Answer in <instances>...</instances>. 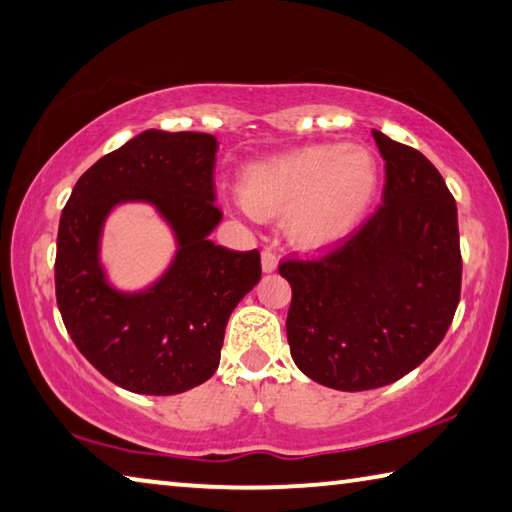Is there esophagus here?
<instances>
[{
    "label": "esophagus",
    "instance_id": "34e87169",
    "mask_svg": "<svg viewBox=\"0 0 512 512\" xmlns=\"http://www.w3.org/2000/svg\"><path fill=\"white\" fill-rule=\"evenodd\" d=\"M261 263H263V272H274L276 267H279V256H276V251L272 247L263 249Z\"/></svg>",
    "mask_w": 512,
    "mask_h": 512
}]
</instances>
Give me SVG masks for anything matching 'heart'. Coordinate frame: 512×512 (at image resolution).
<instances>
[{"label": "heart", "mask_w": 512, "mask_h": 512, "mask_svg": "<svg viewBox=\"0 0 512 512\" xmlns=\"http://www.w3.org/2000/svg\"><path fill=\"white\" fill-rule=\"evenodd\" d=\"M380 179L371 150L315 143L247 166L238 191L258 218L285 213V231L297 247L326 249L360 227Z\"/></svg>", "instance_id": "b5f03b06"}]
</instances>
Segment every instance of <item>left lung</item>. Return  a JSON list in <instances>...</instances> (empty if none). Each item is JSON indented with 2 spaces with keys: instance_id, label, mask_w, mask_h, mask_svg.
<instances>
[{
  "instance_id": "1",
  "label": "left lung",
  "mask_w": 512,
  "mask_h": 512,
  "mask_svg": "<svg viewBox=\"0 0 512 512\" xmlns=\"http://www.w3.org/2000/svg\"><path fill=\"white\" fill-rule=\"evenodd\" d=\"M387 170L382 206L344 245L283 261L294 364L324 387L400 380L443 342L461 299L456 202L423 152L373 130Z\"/></svg>"
}]
</instances>
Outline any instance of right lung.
<instances>
[{"mask_svg": "<svg viewBox=\"0 0 512 512\" xmlns=\"http://www.w3.org/2000/svg\"><path fill=\"white\" fill-rule=\"evenodd\" d=\"M218 139L204 132L146 130L85 170L60 215L56 299L87 362L119 387L175 396L211 378L229 315L261 281L258 249L231 251L209 233ZM148 201L174 229L169 270L141 293L106 283L100 236L116 203Z\"/></svg>", "mask_w": 512, "mask_h": 512, "instance_id": "right-lung-1", "label": "right lung"}]
</instances>
